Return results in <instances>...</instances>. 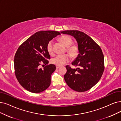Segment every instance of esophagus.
I'll list each match as a JSON object with an SVG mask.
<instances>
[{
  "mask_svg": "<svg viewBox=\"0 0 121 121\" xmlns=\"http://www.w3.org/2000/svg\"><path fill=\"white\" fill-rule=\"evenodd\" d=\"M60 66H59V65H56V68L57 69H58L60 68Z\"/></svg>",
  "mask_w": 121,
  "mask_h": 121,
  "instance_id": "esophagus-1",
  "label": "esophagus"
}]
</instances>
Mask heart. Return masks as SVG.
Wrapping results in <instances>:
<instances>
[{"mask_svg": "<svg viewBox=\"0 0 121 121\" xmlns=\"http://www.w3.org/2000/svg\"><path fill=\"white\" fill-rule=\"evenodd\" d=\"M60 41L65 46L67 47V51L69 53L72 58H75L77 56L79 52L78 48L76 45L71 46L72 43V40L70 37L67 36H63L60 38ZM53 44H54V41L51 40L48 43L47 45V51L48 53L51 55L54 53ZM69 59L70 56L67 54L59 55L53 57L51 60V61L53 64L56 65L60 66L65 64L66 62L69 60Z\"/></svg>", "mask_w": 121, "mask_h": 121, "instance_id": "b5f03b06", "label": "heart"}]
</instances>
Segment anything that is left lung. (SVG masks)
Masks as SVG:
<instances>
[{"label": "left lung", "instance_id": "1", "mask_svg": "<svg viewBox=\"0 0 121 121\" xmlns=\"http://www.w3.org/2000/svg\"><path fill=\"white\" fill-rule=\"evenodd\" d=\"M61 33L73 37L77 43L78 55L71 69L66 65L64 79L70 88L77 92L87 91L99 81L104 70V58L102 50L94 40L84 33L78 30H66Z\"/></svg>", "mask_w": 121, "mask_h": 121}]
</instances>
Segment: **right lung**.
<instances>
[{
  "label": "right lung",
  "instance_id": "1",
  "mask_svg": "<svg viewBox=\"0 0 121 121\" xmlns=\"http://www.w3.org/2000/svg\"><path fill=\"white\" fill-rule=\"evenodd\" d=\"M60 33L54 31H41L35 33L19 47L14 64L16 78L23 87L32 93H40L51 84V76L56 69L55 65H47L44 69L42 63L48 64L50 59L47 50L48 43Z\"/></svg>",
  "mask_w": 121,
  "mask_h": 121
}]
</instances>
